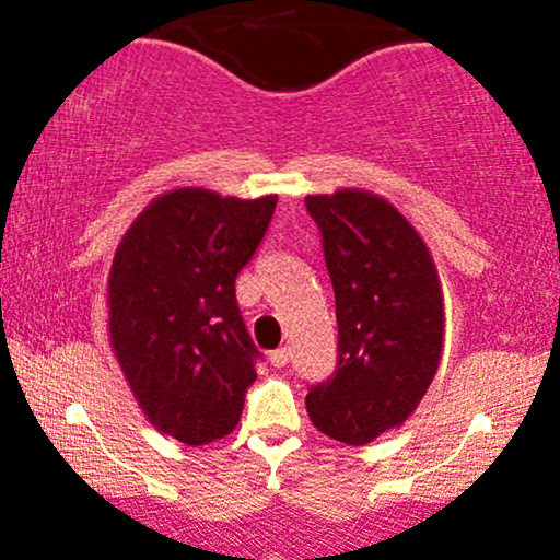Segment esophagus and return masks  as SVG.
Wrapping results in <instances>:
<instances>
[{
	"label": "esophagus",
	"instance_id": "34e87169",
	"mask_svg": "<svg viewBox=\"0 0 560 560\" xmlns=\"http://www.w3.org/2000/svg\"><path fill=\"white\" fill-rule=\"evenodd\" d=\"M289 355H292V352H289L287 347H279V350L271 352V365H276V369H281V365L289 363Z\"/></svg>",
	"mask_w": 560,
	"mask_h": 560
}]
</instances>
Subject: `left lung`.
<instances>
[{
    "mask_svg": "<svg viewBox=\"0 0 560 560\" xmlns=\"http://www.w3.org/2000/svg\"><path fill=\"white\" fill-rule=\"evenodd\" d=\"M337 300V371L311 387L307 416L345 445L402 427L436 374L445 339L440 273L419 231L363 189L305 197Z\"/></svg>",
    "mask_w": 560,
    "mask_h": 560,
    "instance_id": "1",
    "label": "left lung"
}]
</instances>
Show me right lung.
I'll use <instances>...</instances> for the list:
<instances>
[{
  "instance_id": "1",
  "label": "right lung",
  "mask_w": 560,
  "mask_h": 560,
  "mask_svg": "<svg viewBox=\"0 0 560 560\" xmlns=\"http://www.w3.org/2000/svg\"><path fill=\"white\" fill-rule=\"evenodd\" d=\"M276 195L173 189L152 199L115 249L110 345L158 432L208 445L240 423L258 347L234 281L266 236Z\"/></svg>"
}]
</instances>
